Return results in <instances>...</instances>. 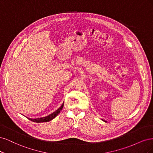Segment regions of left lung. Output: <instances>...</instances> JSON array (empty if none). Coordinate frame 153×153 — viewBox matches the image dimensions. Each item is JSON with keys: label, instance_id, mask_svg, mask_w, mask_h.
<instances>
[{"label": "left lung", "instance_id": "left-lung-1", "mask_svg": "<svg viewBox=\"0 0 153 153\" xmlns=\"http://www.w3.org/2000/svg\"><path fill=\"white\" fill-rule=\"evenodd\" d=\"M103 121H105V122H106V121H104V120H103Z\"/></svg>", "mask_w": 153, "mask_h": 153}]
</instances>
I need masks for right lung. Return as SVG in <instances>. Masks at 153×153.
<instances>
[{"label":"right lung","instance_id":"add662e5","mask_svg":"<svg viewBox=\"0 0 153 153\" xmlns=\"http://www.w3.org/2000/svg\"><path fill=\"white\" fill-rule=\"evenodd\" d=\"M63 107V103L60 106V108H58V109L56 111H55L54 112H53L52 114L48 115L46 117L36 118V119H32V118H28V117H27V118L28 120H30V121H32L33 122H36V123H43V122L50 121L52 120L53 119H54V118H55L59 114V113L60 112Z\"/></svg>","mask_w":153,"mask_h":153}]
</instances>
